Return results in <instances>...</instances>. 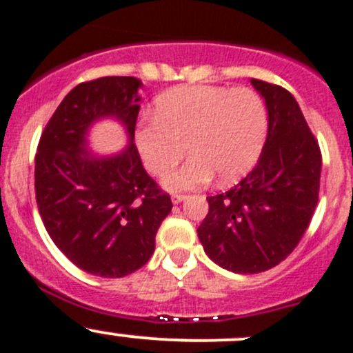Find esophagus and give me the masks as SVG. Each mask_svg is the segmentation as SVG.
I'll use <instances>...</instances> for the list:
<instances>
[{
	"mask_svg": "<svg viewBox=\"0 0 353 353\" xmlns=\"http://www.w3.org/2000/svg\"><path fill=\"white\" fill-rule=\"evenodd\" d=\"M170 199H172L174 205H177V203H181V201H184V199H186V194H172V196H170Z\"/></svg>",
	"mask_w": 353,
	"mask_h": 353,
	"instance_id": "1",
	"label": "esophagus"
}]
</instances>
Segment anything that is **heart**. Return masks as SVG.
<instances>
[{
  "label": "heart",
  "mask_w": 353,
  "mask_h": 353,
  "mask_svg": "<svg viewBox=\"0 0 353 353\" xmlns=\"http://www.w3.org/2000/svg\"><path fill=\"white\" fill-rule=\"evenodd\" d=\"M154 121L135 130L143 165L164 176L191 154L181 169L165 176V188L205 186L218 174L221 183L239 179L261 154L267 135L264 99L250 88L211 84L169 89L155 98Z\"/></svg>",
  "instance_id": "heart-1"
}]
</instances>
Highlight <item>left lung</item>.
<instances>
[{
	"label": "left lung",
	"instance_id": "left-lung-1",
	"mask_svg": "<svg viewBox=\"0 0 353 353\" xmlns=\"http://www.w3.org/2000/svg\"><path fill=\"white\" fill-rule=\"evenodd\" d=\"M264 96L269 132L254 169L230 191L208 196L198 226L208 257L236 274L283 262L303 239L318 205L321 150L288 89L250 79Z\"/></svg>",
	"mask_w": 353,
	"mask_h": 353
}]
</instances>
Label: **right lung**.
Wrapping results in <instances>:
<instances>
[{
  "instance_id": "add662e5",
  "label": "right lung",
  "mask_w": 353,
  "mask_h": 353,
  "mask_svg": "<svg viewBox=\"0 0 353 353\" xmlns=\"http://www.w3.org/2000/svg\"><path fill=\"white\" fill-rule=\"evenodd\" d=\"M140 79L106 76L77 84L43 128L35 155V199L47 233L84 272L125 277L155 250V233L172 210L169 192L143 169L133 145ZM117 116L130 147L110 159L83 150L89 124Z\"/></svg>"
}]
</instances>
